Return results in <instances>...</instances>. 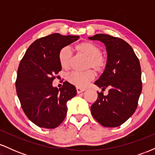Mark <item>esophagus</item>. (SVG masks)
<instances>
[{"label":"esophagus","instance_id":"obj_1","mask_svg":"<svg viewBox=\"0 0 155 155\" xmlns=\"http://www.w3.org/2000/svg\"><path fill=\"white\" fill-rule=\"evenodd\" d=\"M85 90H86V89L76 87V92H77V93H81V92L85 91Z\"/></svg>","mask_w":155,"mask_h":155}]
</instances>
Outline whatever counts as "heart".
Instances as JSON below:
<instances>
[{
  "mask_svg": "<svg viewBox=\"0 0 155 155\" xmlns=\"http://www.w3.org/2000/svg\"><path fill=\"white\" fill-rule=\"evenodd\" d=\"M76 50L88 58L87 67L92 68L96 71H102L106 65V60L101 55V50L98 47L90 42H82L76 47ZM59 61L62 68L68 69L72 61V54L69 47H64L59 53ZM95 78L92 70L84 72H71L68 76V80L78 87H84L88 82Z\"/></svg>",
  "mask_w": 155,
  "mask_h": 155,
  "instance_id": "heart-1",
  "label": "heart"
}]
</instances>
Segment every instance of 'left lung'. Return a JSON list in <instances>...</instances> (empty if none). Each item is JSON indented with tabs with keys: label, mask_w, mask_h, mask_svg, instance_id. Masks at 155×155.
I'll list each match as a JSON object with an SVG mask.
<instances>
[{
	"label": "left lung",
	"mask_w": 155,
	"mask_h": 155,
	"mask_svg": "<svg viewBox=\"0 0 155 155\" xmlns=\"http://www.w3.org/2000/svg\"><path fill=\"white\" fill-rule=\"evenodd\" d=\"M90 40L106 46L107 61L104 73L95 84L108 89L107 95L97 92V101L90 107L92 115L101 125L116 127L136 111L142 90L139 60L133 48L124 40L107 34H96Z\"/></svg>",
	"instance_id": "left-lung-1"
}]
</instances>
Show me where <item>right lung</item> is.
<instances>
[{"instance_id":"1","label":"right lung","mask_w":155,"mask_h":155,"mask_svg":"<svg viewBox=\"0 0 155 155\" xmlns=\"http://www.w3.org/2000/svg\"><path fill=\"white\" fill-rule=\"evenodd\" d=\"M79 38L53 33L37 39L19 63L16 81L17 96L26 116L38 127H58L66 116L67 101L76 95L71 84L64 81L58 89L52 86V81L62 70L60 50Z\"/></svg>"}]
</instances>
